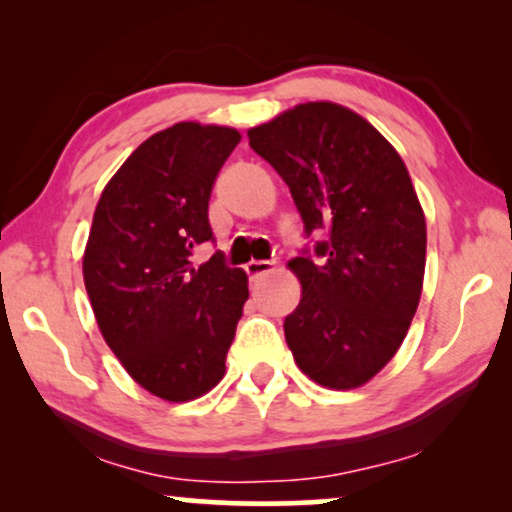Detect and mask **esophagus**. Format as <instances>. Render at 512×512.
I'll use <instances>...</instances> for the list:
<instances>
[{
	"label": "esophagus",
	"instance_id": "34e87169",
	"mask_svg": "<svg viewBox=\"0 0 512 512\" xmlns=\"http://www.w3.org/2000/svg\"><path fill=\"white\" fill-rule=\"evenodd\" d=\"M244 270H247L251 282H256V279H261L263 275H268V272L275 270V263L272 261H249Z\"/></svg>",
	"mask_w": 512,
	"mask_h": 512
}]
</instances>
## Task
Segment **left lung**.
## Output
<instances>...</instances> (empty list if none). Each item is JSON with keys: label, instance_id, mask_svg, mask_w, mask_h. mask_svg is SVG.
<instances>
[{"label": "left lung", "instance_id": "left-lung-1", "mask_svg": "<svg viewBox=\"0 0 512 512\" xmlns=\"http://www.w3.org/2000/svg\"><path fill=\"white\" fill-rule=\"evenodd\" d=\"M291 188L317 256L289 270L300 303L284 321L298 368L326 389L373 380L401 347L424 286L426 219L398 151L356 111L305 102L247 132Z\"/></svg>", "mask_w": 512, "mask_h": 512}]
</instances>
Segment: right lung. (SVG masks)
Here are the masks:
<instances>
[{"mask_svg":"<svg viewBox=\"0 0 512 512\" xmlns=\"http://www.w3.org/2000/svg\"><path fill=\"white\" fill-rule=\"evenodd\" d=\"M228 125L174 123L130 153L97 200L83 282L111 352L139 387L170 403L205 396L249 298L247 272L214 254L207 207L216 174L240 144Z\"/></svg>","mask_w":512,"mask_h":512,"instance_id":"right-lung-1","label":"right lung"}]
</instances>
